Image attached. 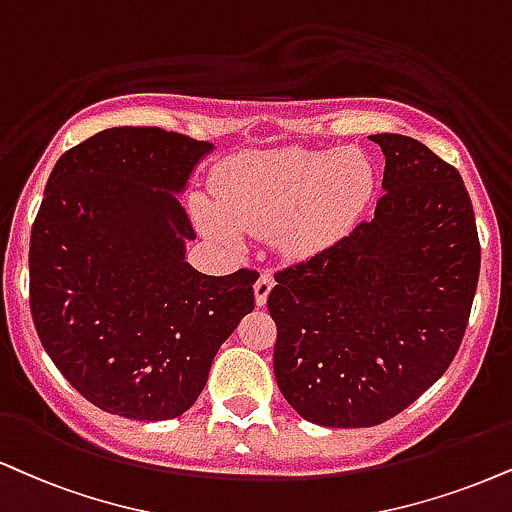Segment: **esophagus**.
<instances>
[{
    "instance_id": "esophagus-1",
    "label": "esophagus",
    "mask_w": 512,
    "mask_h": 512,
    "mask_svg": "<svg viewBox=\"0 0 512 512\" xmlns=\"http://www.w3.org/2000/svg\"><path fill=\"white\" fill-rule=\"evenodd\" d=\"M272 288H274L272 274L262 272L260 276H257V281H255V303L260 307L267 305V298H269V293H272Z\"/></svg>"
}]
</instances>
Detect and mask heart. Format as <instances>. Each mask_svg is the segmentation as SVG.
I'll use <instances>...</instances> for the list:
<instances>
[{"label":"heart","instance_id":"obj_1","mask_svg":"<svg viewBox=\"0 0 512 512\" xmlns=\"http://www.w3.org/2000/svg\"><path fill=\"white\" fill-rule=\"evenodd\" d=\"M372 166L353 150H288L233 159L214 178L217 209L195 200L197 226L238 245L240 233L272 236L286 255L307 257L350 231L372 197Z\"/></svg>","mask_w":512,"mask_h":512}]
</instances>
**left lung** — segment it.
Here are the masks:
<instances>
[{"mask_svg": "<svg viewBox=\"0 0 512 512\" xmlns=\"http://www.w3.org/2000/svg\"><path fill=\"white\" fill-rule=\"evenodd\" d=\"M384 195L307 262L276 272L274 377L307 422L374 427L415 403L463 341L479 279L463 178L420 140L379 133Z\"/></svg>", "mask_w": 512, "mask_h": 512, "instance_id": "1", "label": "left lung"}]
</instances>
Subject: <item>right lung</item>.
<instances>
[{
    "label": "right lung",
    "instance_id": "1",
    "mask_svg": "<svg viewBox=\"0 0 512 512\" xmlns=\"http://www.w3.org/2000/svg\"><path fill=\"white\" fill-rule=\"evenodd\" d=\"M212 143L107 128L54 166L30 233V312L59 372L92 405L174 420L205 389L221 343L255 307L257 272L207 276L178 195Z\"/></svg>",
    "mask_w": 512,
    "mask_h": 512
}]
</instances>
